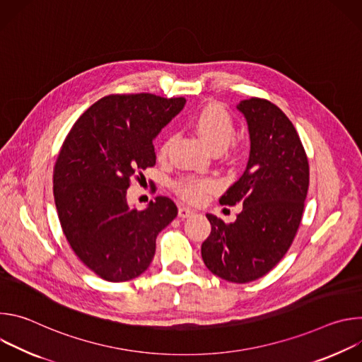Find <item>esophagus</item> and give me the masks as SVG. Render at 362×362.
Returning <instances> with one entry per match:
<instances>
[{
	"label": "esophagus",
	"mask_w": 362,
	"mask_h": 362,
	"mask_svg": "<svg viewBox=\"0 0 362 362\" xmlns=\"http://www.w3.org/2000/svg\"><path fill=\"white\" fill-rule=\"evenodd\" d=\"M196 212L192 209V208H189V206H180L179 208V216L182 218V219H185V218H190V216H193Z\"/></svg>",
	"instance_id": "obj_1"
}]
</instances>
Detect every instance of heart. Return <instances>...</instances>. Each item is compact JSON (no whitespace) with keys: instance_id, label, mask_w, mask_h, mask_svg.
I'll return each instance as SVG.
<instances>
[{"instance_id":"b5f03b06","label":"heart","mask_w":362,"mask_h":362,"mask_svg":"<svg viewBox=\"0 0 362 362\" xmlns=\"http://www.w3.org/2000/svg\"><path fill=\"white\" fill-rule=\"evenodd\" d=\"M192 126L194 127L197 136L202 141L215 153L223 151L235 136V123L229 113L216 103L204 106L192 119ZM170 137L160 146V156H166L170 146ZM214 186L212 180L186 177L177 183V192L189 200H199L204 192H208Z\"/></svg>"}]
</instances>
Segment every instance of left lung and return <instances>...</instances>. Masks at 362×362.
Returning a JSON list of instances; mask_svg holds the SVG:
<instances>
[{
	"mask_svg": "<svg viewBox=\"0 0 362 362\" xmlns=\"http://www.w3.org/2000/svg\"><path fill=\"white\" fill-rule=\"evenodd\" d=\"M250 150L243 175L222 194V204L240 203L232 223L208 214L212 230L202 243L208 269L235 284L267 275L288 252L300 223L309 165L300 139L285 113L264 98L242 100Z\"/></svg>",
	"mask_w": 362,
	"mask_h": 362,
	"instance_id": "8db88e82",
	"label": "left lung"
}]
</instances>
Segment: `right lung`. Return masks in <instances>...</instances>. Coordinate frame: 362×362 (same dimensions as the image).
<instances>
[{
    "label": "right lung",
    "mask_w": 362,
    "mask_h": 362,
    "mask_svg": "<svg viewBox=\"0 0 362 362\" xmlns=\"http://www.w3.org/2000/svg\"><path fill=\"white\" fill-rule=\"evenodd\" d=\"M183 97L148 93L100 98L74 123L54 168V202L63 232L78 259L109 282L141 275L158 235L177 216L158 196L143 211L127 202L130 179L156 165L153 140L182 112Z\"/></svg>",
    "instance_id": "right-lung-1"
}]
</instances>
